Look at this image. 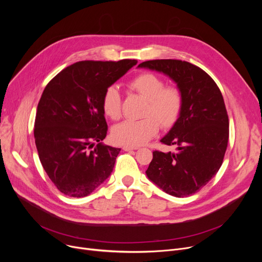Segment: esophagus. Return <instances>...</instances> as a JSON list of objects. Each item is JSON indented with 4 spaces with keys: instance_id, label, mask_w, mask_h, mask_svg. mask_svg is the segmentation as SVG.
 <instances>
[{
    "instance_id": "34e87169",
    "label": "esophagus",
    "mask_w": 262,
    "mask_h": 262,
    "mask_svg": "<svg viewBox=\"0 0 262 262\" xmlns=\"http://www.w3.org/2000/svg\"><path fill=\"white\" fill-rule=\"evenodd\" d=\"M123 149L125 150V152H129V150H135V149H137V147L128 146V145H124V146H123Z\"/></svg>"
}]
</instances>
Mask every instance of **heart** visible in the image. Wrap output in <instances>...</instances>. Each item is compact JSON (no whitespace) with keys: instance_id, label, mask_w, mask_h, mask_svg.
<instances>
[{"instance_id":"obj_1","label":"heart","mask_w":262,"mask_h":262,"mask_svg":"<svg viewBox=\"0 0 262 262\" xmlns=\"http://www.w3.org/2000/svg\"><path fill=\"white\" fill-rule=\"evenodd\" d=\"M128 86L146 100L143 114L146 118L138 121L126 120L117 124L112 130V137L116 143L139 146L156 136L159 130V123L163 128H170L174 125L182 113L183 96L177 88L164 87V81L152 73L138 75ZM102 107L104 114L110 119L119 120L121 118L122 98L118 87L110 86L105 90Z\"/></svg>"}]
</instances>
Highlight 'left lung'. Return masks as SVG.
I'll use <instances>...</instances> for the list:
<instances>
[{"mask_svg": "<svg viewBox=\"0 0 262 262\" xmlns=\"http://www.w3.org/2000/svg\"><path fill=\"white\" fill-rule=\"evenodd\" d=\"M138 68L172 79L183 96L180 118L160 142L176 145V152H153L148 180L166 193L194 194L221 168L228 142V116L221 91L201 68L188 61L157 59Z\"/></svg>", "mask_w": 262, "mask_h": 262, "instance_id": "obj_1", "label": "left lung"}]
</instances>
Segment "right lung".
I'll list each match as a JSON object with an SVG mask.
<instances>
[{
  "instance_id": "obj_1",
  "label": "right lung",
  "mask_w": 262,
  "mask_h": 262,
  "mask_svg": "<svg viewBox=\"0 0 262 262\" xmlns=\"http://www.w3.org/2000/svg\"><path fill=\"white\" fill-rule=\"evenodd\" d=\"M136 64L135 59L75 62L43 90L35 143L41 164L61 193L87 196L112 174L121 148L102 142L107 134L102 99Z\"/></svg>"
}]
</instances>
